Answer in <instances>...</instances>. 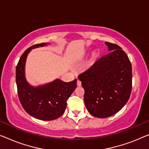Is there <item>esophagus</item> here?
<instances>
[{"label":"esophagus","mask_w":149,"mask_h":149,"mask_svg":"<svg viewBox=\"0 0 149 149\" xmlns=\"http://www.w3.org/2000/svg\"><path fill=\"white\" fill-rule=\"evenodd\" d=\"M81 81H79V79H77V86H81Z\"/></svg>","instance_id":"esophagus-1"}]
</instances>
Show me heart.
<instances>
[{"label": "heart", "mask_w": 149, "mask_h": 149, "mask_svg": "<svg viewBox=\"0 0 149 149\" xmlns=\"http://www.w3.org/2000/svg\"><path fill=\"white\" fill-rule=\"evenodd\" d=\"M100 57V53L98 51H94L91 54V58L88 62L89 66H93L94 64L96 63V62L98 60Z\"/></svg>", "instance_id": "1"}]
</instances>
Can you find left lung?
I'll return each mask as SVG.
<instances>
[{
	"instance_id": "1",
	"label": "left lung",
	"mask_w": 149,
	"mask_h": 149,
	"mask_svg": "<svg viewBox=\"0 0 149 149\" xmlns=\"http://www.w3.org/2000/svg\"><path fill=\"white\" fill-rule=\"evenodd\" d=\"M110 52L78 76L84 103L92 116L106 118L119 111L129 100L132 71L127 54L118 45L105 42Z\"/></svg>"
}]
</instances>
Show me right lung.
<instances>
[{
	"instance_id": "right-lung-1",
	"label": "right lung",
	"mask_w": 149,
	"mask_h": 149,
	"mask_svg": "<svg viewBox=\"0 0 149 149\" xmlns=\"http://www.w3.org/2000/svg\"><path fill=\"white\" fill-rule=\"evenodd\" d=\"M41 43L28 48L19 58L16 67V84L19 101L29 115L45 121L54 120L64 113L67 100L76 88L77 79L65 82L56 79L46 84L33 86L26 80L25 66L32 49L47 46Z\"/></svg>"
}]
</instances>
